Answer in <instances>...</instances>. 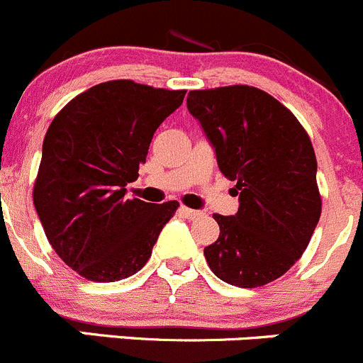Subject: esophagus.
Masks as SVG:
<instances>
[{"label": "esophagus", "instance_id": "34e87169", "mask_svg": "<svg viewBox=\"0 0 363 363\" xmlns=\"http://www.w3.org/2000/svg\"><path fill=\"white\" fill-rule=\"evenodd\" d=\"M180 213L183 215V217L185 218H190V220H192V218H197V217H201V211L199 210H190V208H186V206H180Z\"/></svg>", "mask_w": 363, "mask_h": 363}]
</instances>
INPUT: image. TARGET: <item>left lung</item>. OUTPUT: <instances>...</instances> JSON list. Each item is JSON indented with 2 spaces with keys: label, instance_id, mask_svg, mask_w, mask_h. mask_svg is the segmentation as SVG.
Masks as SVG:
<instances>
[{
  "label": "left lung",
  "instance_id": "1",
  "mask_svg": "<svg viewBox=\"0 0 363 363\" xmlns=\"http://www.w3.org/2000/svg\"><path fill=\"white\" fill-rule=\"evenodd\" d=\"M186 109L240 203L235 215H213L220 235L204 257L228 284H268L300 259L321 215L311 139L291 111L252 86L189 91Z\"/></svg>",
  "mask_w": 363,
  "mask_h": 363
}]
</instances>
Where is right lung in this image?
I'll list each match as a JSON object with an SVG mask.
<instances>
[{
    "instance_id": "add662e5",
    "label": "right lung",
    "mask_w": 363,
    "mask_h": 363,
    "mask_svg": "<svg viewBox=\"0 0 363 363\" xmlns=\"http://www.w3.org/2000/svg\"><path fill=\"white\" fill-rule=\"evenodd\" d=\"M185 89L120 79L89 88L56 114L42 146L33 203L56 254L88 281L141 270L180 204L127 199L153 134Z\"/></svg>"
}]
</instances>
